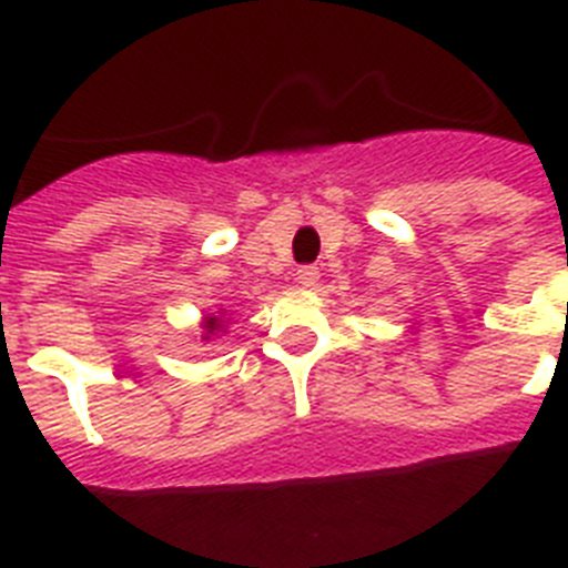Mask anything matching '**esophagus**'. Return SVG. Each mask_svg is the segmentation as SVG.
Here are the masks:
<instances>
[{
  "mask_svg": "<svg viewBox=\"0 0 568 568\" xmlns=\"http://www.w3.org/2000/svg\"><path fill=\"white\" fill-rule=\"evenodd\" d=\"M318 275H321V270L315 267V264H301V267L295 270V281H298V284L304 290L315 287V281H318Z\"/></svg>",
  "mask_w": 568,
  "mask_h": 568,
  "instance_id": "1",
  "label": "esophagus"
}]
</instances>
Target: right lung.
<instances>
[{
    "instance_id": "add662e5",
    "label": "right lung",
    "mask_w": 568,
    "mask_h": 568,
    "mask_svg": "<svg viewBox=\"0 0 568 568\" xmlns=\"http://www.w3.org/2000/svg\"><path fill=\"white\" fill-rule=\"evenodd\" d=\"M222 327H224V324H222V318H219V315H207V318H204V338L215 335Z\"/></svg>"
}]
</instances>
